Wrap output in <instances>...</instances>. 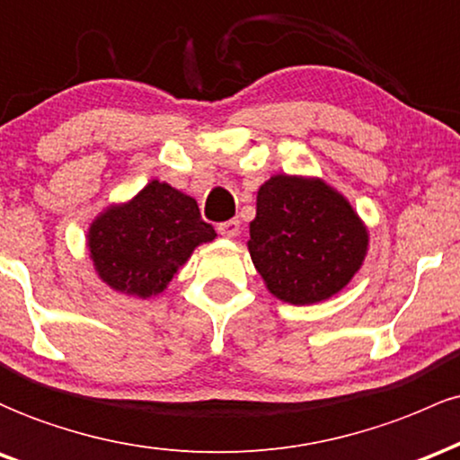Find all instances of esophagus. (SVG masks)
<instances>
[{
    "instance_id": "obj_1",
    "label": "esophagus",
    "mask_w": 460,
    "mask_h": 460,
    "mask_svg": "<svg viewBox=\"0 0 460 460\" xmlns=\"http://www.w3.org/2000/svg\"><path fill=\"white\" fill-rule=\"evenodd\" d=\"M217 232H219L221 236H226V239H234V236L241 232V221L239 219L224 221V224L217 226Z\"/></svg>"
}]
</instances>
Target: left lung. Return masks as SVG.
<instances>
[{"label":"left lung","mask_w":460,"mask_h":460,"mask_svg":"<svg viewBox=\"0 0 460 460\" xmlns=\"http://www.w3.org/2000/svg\"><path fill=\"white\" fill-rule=\"evenodd\" d=\"M247 250L273 297L308 306L352 282L367 256L369 230L323 178L276 173L258 189Z\"/></svg>","instance_id":"left-lung-1"}]
</instances>
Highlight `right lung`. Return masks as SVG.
Here are the masks:
<instances>
[{
  "instance_id": "1",
  "label": "right lung",
  "mask_w": 460,
  "mask_h": 460,
  "mask_svg": "<svg viewBox=\"0 0 460 460\" xmlns=\"http://www.w3.org/2000/svg\"><path fill=\"white\" fill-rule=\"evenodd\" d=\"M215 236L190 195L152 180L128 202L108 204L91 221L86 250L104 285L147 299L161 296L195 247Z\"/></svg>"
}]
</instances>
